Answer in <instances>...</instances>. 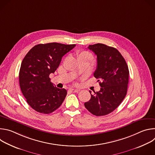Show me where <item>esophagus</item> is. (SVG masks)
<instances>
[{"label": "esophagus", "mask_w": 155, "mask_h": 155, "mask_svg": "<svg viewBox=\"0 0 155 155\" xmlns=\"http://www.w3.org/2000/svg\"><path fill=\"white\" fill-rule=\"evenodd\" d=\"M69 91L71 93H78L80 90H75V89H72V88H71V89L69 90Z\"/></svg>", "instance_id": "esophagus-1"}]
</instances>
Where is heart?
I'll use <instances>...</instances> for the list:
<instances>
[{
  "label": "heart",
  "mask_w": 155,
  "mask_h": 155,
  "mask_svg": "<svg viewBox=\"0 0 155 155\" xmlns=\"http://www.w3.org/2000/svg\"><path fill=\"white\" fill-rule=\"evenodd\" d=\"M77 56L78 59H86L90 62H91L94 59L93 54L87 51H82L78 52Z\"/></svg>",
  "instance_id": "b5f03b06"
}]
</instances>
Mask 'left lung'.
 <instances>
[{
    "mask_svg": "<svg viewBox=\"0 0 155 155\" xmlns=\"http://www.w3.org/2000/svg\"><path fill=\"white\" fill-rule=\"evenodd\" d=\"M97 56V68L94 73L101 87L84 104L86 108L96 116L112 112L124 99L129 82V69L121 54L115 48L102 43L87 47Z\"/></svg>",
    "mask_w": 155,
    "mask_h": 155,
    "instance_id": "8db88e82",
    "label": "left lung"
}]
</instances>
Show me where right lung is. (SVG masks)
Returning a JSON list of instances; mask_svg holds the SVG:
<instances>
[{
  "mask_svg": "<svg viewBox=\"0 0 155 155\" xmlns=\"http://www.w3.org/2000/svg\"><path fill=\"white\" fill-rule=\"evenodd\" d=\"M75 47L59 43L34 46L21 62L19 86L28 104L35 111L51 114L62 104L67 95L64 88L54 86L49 77L58 69L64 55Z\"/></svg>",
  "mask_w": 155,
  "mask_h": 155,
  "instance_id": "1",
  "label": "right lung"
}]
</instances>
